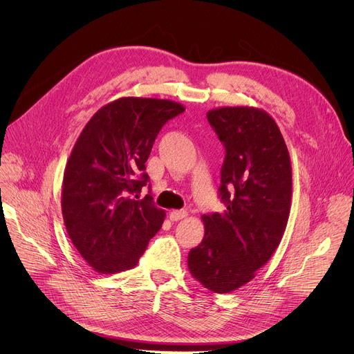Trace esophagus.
Listing matches in <instances>:
<instances>
[{
  "label": "esophagus",
  "mask_w": 354,
  "mask_h": 354,
  "mask_svg": "<svg viewBox=\"0 0 354 354\" xmlns=\"http://www.w3.org/2000/svg\"><path fill=\"white\" fill-rule=\"evenodd\" d=\"M186 217H187V212H185V210H172L169 213V218L172 221H179V220H183Z\"/></svg>",
  "instance_id": "esophagus-1"
}]
</instances>
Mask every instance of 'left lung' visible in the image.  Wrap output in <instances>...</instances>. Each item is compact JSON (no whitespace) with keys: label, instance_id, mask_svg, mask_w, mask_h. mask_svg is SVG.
Returning a JSON list of instances; mask_svg holds the SVG:
<instances>
[{"label":"left lung","instance_id":"1","mask_svg":"<svg viewBox=\"0 0 354 354\" xmlns=\"http://www.w3.org/2000/svg\"><path fill=\"white\" fill-rule=\"evenodd\" d=\"M225 145L221 213L203 214L205 236L190 249L187 268L205 288L227 294L257 276L277 249L290 216V154L274 119L254 106L207 112Z\"/></svg>","mask_w":354,"mask_h":354}]
</instances>
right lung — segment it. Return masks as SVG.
Wrapping results in <instances>:
<instances>
[{
    "instance_id": "right-lung-1",
    "label": "right lung",
    "mask_w": 354,
    "mask_h": 354,
    "mask_svg": "<svg viewBox=\"0 0 354 354\" xmlns=\"http://www.w3.org/2000/svg\"><path fill=\"white\" fill-rule=\"evenodd\" d=\"M183 111L169 99L123 96L100 108L77 138L64 169L62 212L73 245L95 272L133 269L162 227L165 210L153 197L131 194L147 185L145 162L161 127Z\"/></svg>"
}]
</instances>
